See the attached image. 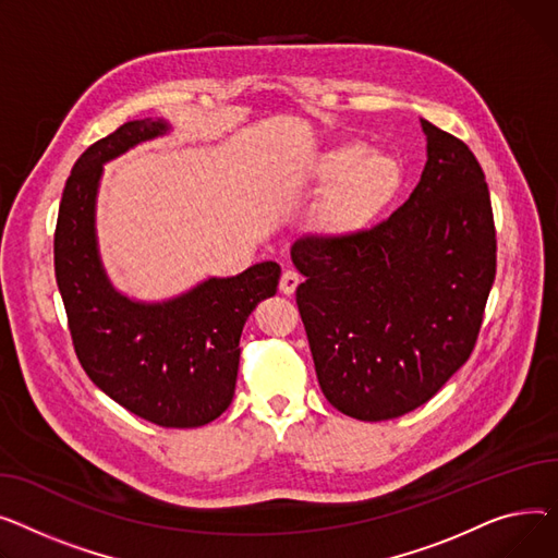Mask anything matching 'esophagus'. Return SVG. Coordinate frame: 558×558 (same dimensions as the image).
Returning <instances> with one entry per match:
<instances>
[{
    "instance_id": "esophagus-1",
    "label": "esophagus",
    "mask_w": 558,
    "mask_h": 558,
    "mask_svg": "<svg viewBox=\"0 0 558 558\" xmlns=\"http://www.w3.org/2000/svg\"><path fill=\"white\" fill-rule=\"evenodd\" d=\"M300 275L294 272V270H283V275H281V281H279V290L283 292V294H292L294 290H298V286H300Z\"/></svg>"
}]
</instances>
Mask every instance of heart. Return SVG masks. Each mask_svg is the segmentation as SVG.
I'll list each match as a JSON object with an SVG mask.
<instances>
[{
	"mask_svg": "<svg viewBox=\"0 0 558 558\" xmlns=\"http://www.w3.org/2000/svg\"><path fill=\"white\" fill-rule=\"evenodd\" d=\"M319 178L337 182L319 205L317 220L326 229L344 232L369 222L385 207L399 186V167L387 155L342 146L322 159Z\"/></svg>",
	"mask_w": 558,
	"mask_h": 558,
	"instance_id": "heart-1",
	"label": "heart"
}]
</instances>
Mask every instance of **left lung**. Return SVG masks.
<instances>
[{"mask_svg": "<svg viewBox=\"0 0 558 558\" xmlns=\"http://www.w3.org/2000/svg\"><path fill=\"white\" fill-rule=\"evenodd\" d=\"M428 161L383 222L302 236L298 308L326 401L360 421L428 403L471 357L496 279V225L471 148L421 119Z\"/></svg>", "mask_w": 558, "mask_h": 558, "instance_id": "left-lung-1", "label": "left lung"}]
</instances>
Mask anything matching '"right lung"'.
<instances>
[{"mask_svg":"<svg viewBox=\"0 0 558 558\" xmlns=\"http://www.w3.org/2000/svg\"><path fill=\"white\" fill-rule=\"evenodd\" d=\"M167 130L161 119L128 121L76 159L58 209L53 268L92 383L161 428H198L232 403L245 319L277 292L281 268L266 260L161 304L133 302L112 288L94 236L98 178L108 159Z\"/></svg>","mask_w":558,"mask_h":558,"instance_id":"right-lung-1","label":"right lung"}]
</instances>
